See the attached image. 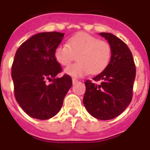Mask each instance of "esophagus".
Here are the masks:
<instances>
[{
	"instance_id": "34e87169",
	"label": "esophagus",
	"mask_w": 150,
	"mask_h": 150,
	"mask_svg": "<svg viewBox=\"0 0 150 150\" xmlns=\"http://www.w3.org/2000/svg\"><path fill=\"white\" fill-rule=\"evenodd\" d=\"M78 82H79V80L76 79H75V78H73V79H72L73 84H75V83H77Z\"/></svg>"
}]
</instances>
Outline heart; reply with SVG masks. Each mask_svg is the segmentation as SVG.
<instances>
[{"label":"heart","instance_id":"1","mask_svg":"<svg viewBox=\"0 0 150 150\" xmlns=\"http://www.w3.org/2000/svg\"><path fill=\"white\" fill-rule=\"evenodd\" d=\"M112 55L111 46L107 41L86 33L80 32L67 41V45H60L54 50L57 62L68 66L77 58V63L68 66L64 72L72 77L80 78L92 74H98L104 70Z\"/></svg>","mask_w":150,"mask_h":150}]
</instances>
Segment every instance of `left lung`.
<instances>
[{
  "label": "left lung",
  "mask_w": 150,
  "mask_h": 150,
  "mask_svg": "<svg viewBox=\"0 0 150 150\" xmlns=\"http://www.w3.org/2000/svg\"><path fill=\"white\" fill-rule=\"evenodd\" d=\"M100 35L111 46V58L93 81H86L83 103L92 116L105 121L120 115L132 101L136 68L125 43L109 33Z\"/></svg>",
  "instance_id": "obj_1"
}]
</instances>
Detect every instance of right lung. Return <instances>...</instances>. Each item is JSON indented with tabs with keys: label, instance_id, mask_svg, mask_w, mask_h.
Wrapping results in <instances>:
<instances>
[{
	"label": "right lung",
	"instance_id": "right-lung-1",
	"mask_svg": "<svg viewBox=\"0 0 150 150\" xmlns=\"http://www.w3.org/2000/svg\"><path fill=\"white\" fill-rule=\"evenodd\" d=\"M64 34L40 33L25 41L15 53L11 77L16 101L29 116L47 120L61 110L71 86L68 75L56 78L62 71L54 57V50ZM47 81L52 82L50 85Z\"/></svg>",
	"mask_w": 150,
	"mask_h": 150
}]
</instances>
